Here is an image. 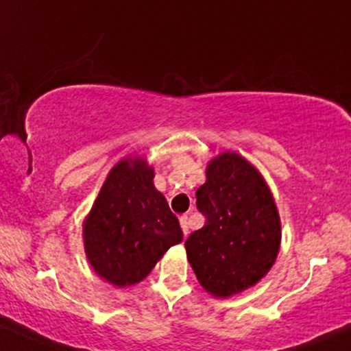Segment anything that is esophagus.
Here are the masks:
<instances>
[{
	"instance_id": "obj_1",
	"label": "esophagus",
	"mask_w": 351,
	"mask_h": 351,
	"mask_svg": "<svg viewBox=\"0 0 351 351\" xmlns=\"http://www.w3.org/2000/svg\"><path fill=\"white\" fill-rule=\"evenodd\" d=\"M180 225H182L183 234H184V237H186V234H188V217H186V215L180 217Z\"/></svg>"
}]
</instances>
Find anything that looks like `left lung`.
Segmentation results:
<instances>
[{
	"label": "left lung",
	"mask_w": 351,
	"mask_h": 351,
	"mask_svg": "<svg viewBox=\"0 0 351 351\" xmlns=\"http://www.w3.org/2000/svg\"><path fill=\"white\" fill-rule=\"evenodd\" d=\"M196 206L206 221L184 248L199 285L226 298L260 282L282 240L278 210L260 171L238 153H221L208 163Z\"/></svg>",
	"instance_id": "obj_1"
}]
</instances>
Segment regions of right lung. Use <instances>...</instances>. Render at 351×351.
Returning <instances> with one entry per match:
<instances>
[{
  "mask_svg": "<svg viewBox=\"0 0 351 351\" xmlns=\"http://www.w3.org/2000/svg\"><path fill=\"white\" fill-rule=\"evenodd\" d=\"M153 178L143 158H123L108 173L83 223L88 261L114 287L141 282L165 252L183 240L178 218Z\"/></svg>",
  "mask_w": 351,
  "mask_h": 351,
  "instance_id": "right-lung-1",
  "label": "right lung"
}]
</instances>
